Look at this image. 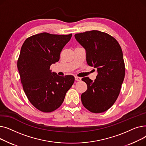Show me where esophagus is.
Returning a JSON list of instances; mask_svg holds the SVG:
<instances>
[{
    "label": "esophagus",
    "instance_id": "esophagus-1",
    "mask_svg": "<svg viewBox=\"0 0 146 146\" xmlns=\"http://www.w3.org/2000/svg\"><path fill=\"white\" fill-rule=\"evenodd\" d=\"M74 79H75V80H76V81H80L81 80V78L78 77V76H75Z\"/></svg>",
    "mask_w": 146,
    "mask_h": 146
}]
</instances>
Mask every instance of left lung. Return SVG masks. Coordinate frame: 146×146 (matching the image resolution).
I'll list each match as a JSON object with an SVG mask.
<instances>
[{
	"label": "left lung",
	"instance_id": "obj_1",
	"mask_svg": "<svg viewBox=\"0 0 146 146\" xmlns=\"http://www.w3.org/2000/svg\"><path fill=\"white\" fill-rule=\"evenodd\" d=\"M74 37L86 51L88 64L98 73L95 81L88 77L82 79L88 86L81 95L82 104L92 112H105L116 101L124 79L121 48L113 37L96 30L76 34Z\"/></svg>",
	"mask_w": 146,
	"mask_h": 146
}]
</instances>
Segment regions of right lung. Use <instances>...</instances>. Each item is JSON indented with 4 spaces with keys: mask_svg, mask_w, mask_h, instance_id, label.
Segmentation results:
<instances>
[{
    "mask_svg": "<svg viewBox=\"0 0 146 146\" xmlns=\"http://www.w3.org/2000/svg\"><path fill=\"white\" fill-rule=\"evenodd\" d=\"M72 35L38 34L28 38L21 47L17 67L23 89L29 102L42 112L58 108L74 82L73 76H60L50 70Z\"/></svg>",
    "mask_w": 146,
    "mask_h": 146,
    "instance_id": "1",
    "label": "right lung"
}]
</instances>
